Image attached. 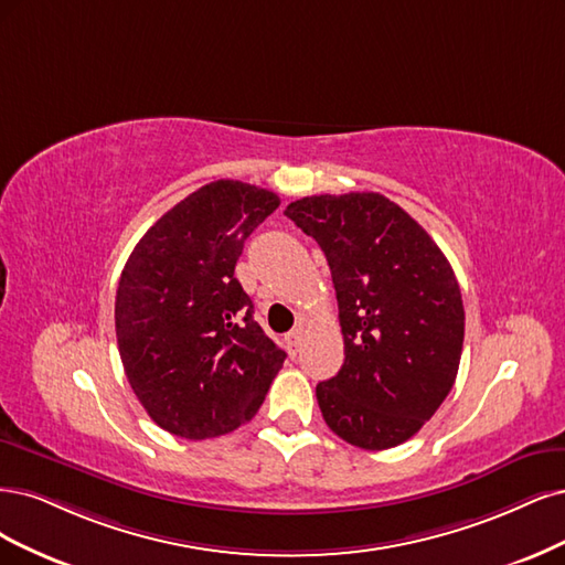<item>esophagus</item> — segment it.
Instances as JSON below:
<instances>
[{"label":"esophagus","mask_w":565,"mask_h":565,"mask_svg":"<svg viewBox=\"0 0 565 565\" xmlns=\"http://www.w3.org/2000/svg\"><path fill=\"white\" fill-rule=\"evenodd\" d=\"M284 340H286V350H288V354H290V356H296V354L300 352V348H302V331H300V329H294V331H290Z\"/></svg>","instance_id":"obj_1"}]
</instances>
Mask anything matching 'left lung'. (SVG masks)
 <instances>
[{"instance_id": "left-lung-1", "label": "left lung", "mask_w": 565, "mask_h": 565, "mask_svg": "<svg viewBox=\"0 0 565 565\" xmlns=\"http://www.w3.org/2000/svg\"><path fill=\"white\" fill-rule=\"evenodd\" d=\"M331 267L344 363L317 402L340 439L366 450L408 441L458 375L465 307L441 248L377 192L315 194L284 211Z\"/></svg>"}]
</instances>
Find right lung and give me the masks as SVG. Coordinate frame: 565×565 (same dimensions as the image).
I'll list each match as a JSON object with an SVG mask.
<instances>
[{
    "instance_id": "1",
    "label": "right lung",
    "mask_w": 565,
    "mask_h": 565,
    "mask_svg": "<svg viewBox=\"0 0 565 565\" xmlns=\"http://www.w3.org/2000/svg\"><path fill=\"white\" fill-rule=\"evenodd\" d=\"M269 190L215 180L145 232L115 300L119 356L152 420L202 441L248 423L286 352L253 319L234 277L244 242L277 211Z\"/></svg>"
}]
</instances>
